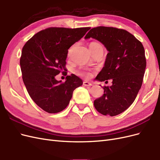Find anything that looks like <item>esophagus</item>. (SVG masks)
<instances>
[{
    "instance_id": "1",
    "label": "esophagus",
    "mask_w": 160,
    "mask_h": 160,
    "mask_svg": "<svg viewBox=\"0 0 160 160\" xmlns=\"http://www.w3.org/2000/svg\"><path fill=\"white\" fill-rule=\"evenodd\" d=\"M83 85L84 86H86V87H90V86H92L93 85H92L91 83H89V82H88V81H83Z\"/></svg>"
}]
</instances>
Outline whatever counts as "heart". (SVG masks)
<instances>
[{
	"label": "heart",
	"instance_id": "1",
	"mask_svg": "<svg viewBox=\"0 0 160 160\" xmlns=\"http://www.w3.org/2000/svg\"><path fill=\"white\" fill-rule=\"evenodd\" d=\"M93 45H100L99 44V43H97V42H91V44H90V45H89V47L90 46H93ZM71 51H72V48H71V49L69 50V52H68V55L69 56H70L71 53ZM80 74L81 75L84 76V77H89L91 75V72L90 71H81L80 72Z\"/></svg>",
	"mask_w": 160,
	"mask_h": 160
}]
</instances>
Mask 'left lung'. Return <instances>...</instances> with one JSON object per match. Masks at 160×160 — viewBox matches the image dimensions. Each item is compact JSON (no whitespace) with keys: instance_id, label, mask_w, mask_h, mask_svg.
<instances>
[{"instance_id":"left-lung-1","label":"left lung","mask_w":160,"mask_h":160,"mask_svg":"<svg viewBox=\"0 0 160 160\" xmlns=\"http://www.w3.org/2000/svg\"><path fill=\"white\" fill-rule=\"evenodd\" d=\"M89 38L101 42L108 51L95 80H113L112 85L104 87V94L94 101V106L101 114L115 116L133 103L141 89L146 67L144 48L130 32L114 27L91 28L85 37Z\"/></svg>"}]
</instances>
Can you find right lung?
<instances>
[{"label": "right lung", "mask_w": 160, "mask_h": 160, "mask_svg": "<svg viewBox=\"0 0 160 160\" xmlns=\"http://www.w3.org/2000/svg\"><path fill=\"white\" fill-rule=\"evenodd\" d=\"M90 27H51L35 34L24 45L20 65L22 80L31 99L49 113H56L69 105L72 92L83 85L74 74L61 83L55 76L66 70L68 49L79 41Z\"/></svg>", "instance_id": "obj_1"}]
</instances>
